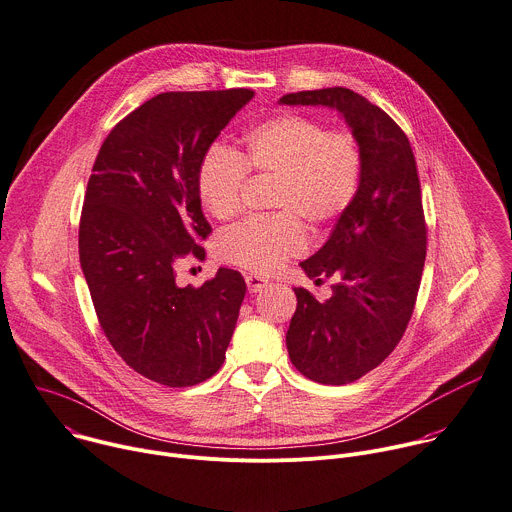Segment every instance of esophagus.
Segmentation results:
<instances>
[{
    "mask_svg": "<svg viewBox=\"0 0 512 512\" xmlns=\"http://www.w3.org/2000/svg\"><path fill=\"white\" fill-rule=\"evenodd\" d=\"M245 281H247V289H249L251 293H259V291H263V289L269 285V281H267L265 277L253 275V273L245 275Z\"/></svg>",
    "mask_w": 512,
    "mask_h": 512,
    "instance_id": "1",
    "label": "esophagus"
}]
</instances>
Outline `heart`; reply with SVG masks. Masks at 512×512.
<instances>
[{
	"label": "heart",
	"mask_w": 512,
	"mask_h": 512,
	"mask_svg": "<svg viewBox=\"0 0 512 512\" xmlns=\"http://www.w3.org/2000/svg\"><path fill=\"white\" fill-rule=\"evenodd\" d=\"M275 179L271 215L249 217L217 237L221 261L271 273L305 249V229L319 231L352 205L362 179V150L350 130H325L303 114H279L243 136L241 150L209 148L197 168L203 209L227 221L241 211L245 177Z\"/></svg>",
	"instance_id": "heart-1"
}]
</instances>
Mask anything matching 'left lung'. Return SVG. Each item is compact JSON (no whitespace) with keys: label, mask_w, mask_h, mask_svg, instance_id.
<instances>
[{"label":"left lung","mask_w":512,"mask_h":512,"mask_svg":"<svg viewBox=\"0 0 512 512\" xmlns=\"http://www.w3.org/2000/svg\"><path fill=\"white\" fill-rule=\"evenodd\" d=\"M279 104L337 110L362 150L360 189L325 245L301 261L309 279L337 277L317 301L295 287L285 344L309 380L344 386L378 368L398 346L414 311L426 261V223L408 136L376 104L335 86L285 94Z\"/></svg>","instance_id":"obj_1"}]
</instances>
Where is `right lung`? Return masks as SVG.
<instances>
[{
	"instance_id": "1",
	"label": "right lung",
	"mask_w": 512,
	"mask_h": 512,
	"mask_svg": "<svg viewBox=\"0 0 512 512\" xmlns=\"http://www.w3.org/2000/svg\"><path fill=\"white\" fill-rule=\"evenodd\" d=\"M253 90L162 92L120 120L96 156L80 217V265L110 346L140 376L187 388L225 362L245 297L239 271L179 287L175 265L207 223L197 168Z\"/></svg>"
}]
</instances>
